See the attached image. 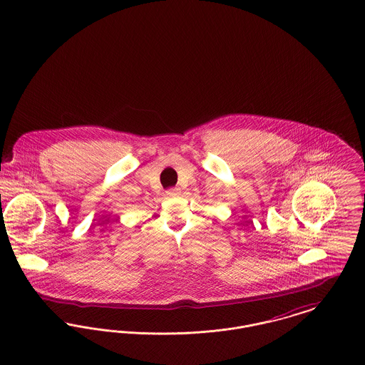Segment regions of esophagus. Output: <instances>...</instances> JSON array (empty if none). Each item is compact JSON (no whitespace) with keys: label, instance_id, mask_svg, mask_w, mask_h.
Here are the masks:
<instances>
[{"label":"esophagus","instance_id":"esophagus-1","mask_svg":"<svg viewBox=\"0 0 365 365\" xmlns=\"http://www.w3.org/2000/svg\"><path fill=\"white\" fill-rule=\"evenodd\" d=\"M179 194H180V189H178V187H173V189H170V190L167 192L168 197H176V195H179Z\"/></svg>","mask_w":365,"mask_h":365}]
</instances>
